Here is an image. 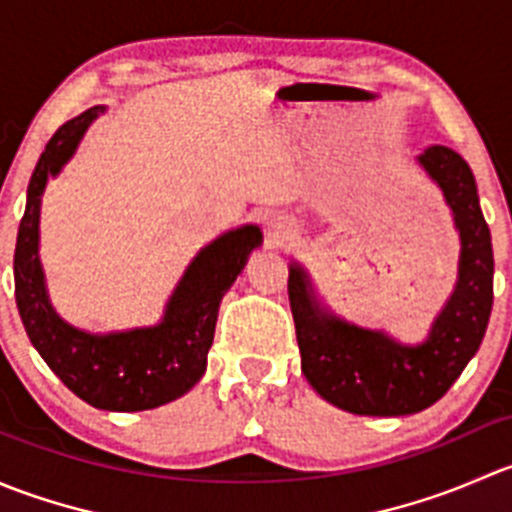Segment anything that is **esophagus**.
I'll use <instances>...</instances> for the list:
<instances>
[{
    "mask_svg": "<svg viewBox=\"0 0 512 512\" xmlns=\"http://www.w3.org/2000/svg\"><path fill=\"white\" fill-rule=\"evenodd\" d=\"M299 240V225L289 215H272L267 220V242L270 247H287Z\"/></svg>",
    "mask_w": 512,
    "mask_h": 512,
    "instance_id": "34e87169",
    "label": "esophagus"
}]
</instances>
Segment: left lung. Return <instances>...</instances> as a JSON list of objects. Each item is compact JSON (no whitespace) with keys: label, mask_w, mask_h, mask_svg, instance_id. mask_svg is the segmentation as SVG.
Segmentation results:
<instances>
[{"label":"left lung","mask_w":512,"mask_h":512,"mask_svg":"<svg viewBox=\"0 0 512 512\" xmlns=\"http://www.w3.org/2000/svg\"><path fill=\"white\" fill-rule=\"evenodd\" d=\"M418 168L436 183L458 232V275L426 339L399 342L332 312L307 267L289 262V307L302 374L324 401L359 416H409L436 404L478 352L493 307V245L476 178L446 146H428Z\"/></svg>","instance_id":"1"}]
</instances>
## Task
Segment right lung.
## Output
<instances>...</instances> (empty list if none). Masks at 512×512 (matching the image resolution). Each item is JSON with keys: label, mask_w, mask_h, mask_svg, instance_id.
I'll return each instance as SVG.
<instances>
[{"label": "right lung", "mask_w": 512, "mask_h": 512, "mask_svg": "<svg viewBox=\"0 0 512 512\" xmlns=\"http://www.w3.org/2000/svg\"><path fill=\"white\" fill-rule=\"evenodd\" d=\"M106 106L66 121L36 163L14 250V294L34 349L79 399L101 411H148L188 394L208 369L215 322L225 292L262 245V230L247 223L200 247L185 267L163 317L151 327L86 332L54 309L39 257L41 198L46 183L74 158L81 138Z\"/></svg>", "instance_id": "1"}]
</instances>
